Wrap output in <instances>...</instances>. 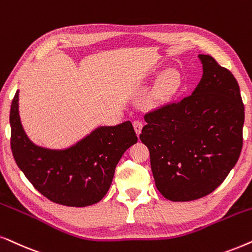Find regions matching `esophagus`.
<instances>
[{
    "label": "esophagus",
    "mask_w": 252,
    "mask_h": 252,
    "mask_svg": "<svg viewBox=\"0 0 252 252\" xmlns=\"http://www.w3.org/2000/svg\"><path fill=\"white\" fill-rule=\"evenodd\" d=\"M133 128H135V131H136L137 135H139L140 131H142V129H143V122H142V121H139V120L133 121Z\"/></svg>",
    "instance_id": "34e87169"
}]
</instances>
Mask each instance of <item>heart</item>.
Returning a JSON list of instances; mask_svg holds the SVG:
<instances>
[{"label":"heart","instance_id":"b5f03b06","mask_svg":"<svg viewBox=\"0 0 252 252\" xmlns=\"http://www.w3.org/2000/svg\"><path fill=\"white\" fill-rule=\"evenodd\" d=\"M181 85V76L175 70H169L161 77L157 87V93L160 98H168Z\"/></svg>","mask_w":252,"mask_h":252}]
</instances>
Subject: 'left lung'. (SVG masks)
Returning a JSON list of instances; mask_svg holds the SVG:
<instances>
[{"label":"left lung","instance_id":"8db88e82","mask_svg":"<svg viewBox=\"0 0 252 252\" xmlns=\"http://www.w3.org/2000/svg\"><path fill=\"white\" fill-rule=\"evenodd\" d=\"M199 59L204 72L192 94L147 112L139 135L157 189L172 202L213 192L243 145L244 105L235 77L212 56Z\"/></svg>","mask_w":252,"mask_h":252}]
</instances>
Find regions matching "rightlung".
<instances>
[{"label": "right lung", "mask_w": 252, "mask_h": 252, "mask_svg": "<svg viewBox=\"0 0 252 252\" xmlns=\"http://www.w3.org/2000/svg\"><path fill=\"white\" fill-rule=\"evenodd\" d=\"M12 156L32 186L60 205L83 207L101 200L123 153L137 143L132 123L101 126L75 146L46 150L30 142L18 114V91L10 109Z\"/></svg>", "instance_id": "1"}]
</instances>
